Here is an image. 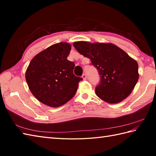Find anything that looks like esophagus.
<instances>
[{
	"label": "esophagus",
	"mask_w": 156,
	"mask_h": 156,
	"mask_svg": "<svg viewBox=\"0 0 156 156\" xmlns=\"http://www.w3.org/2000/svg\"><path fill=\"white\" fill-rule=\"evenodd\" d=\"M82 78H83V80H86V79H87V76H86L85 74H83L82 76Z\"/></svg>",
	"instance_id": "obj_1"
}]
</instances>
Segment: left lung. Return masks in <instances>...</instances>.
I'll return each mask as SVG.
<instances>
[{
  "instance_id": "1",
  "label": "left lung",
  "mask_w": 156,
  "mask_h": 156,
  "mask_svg": "<svg viewBox=\"0 0 156 156\" xmlns=\"http://www.w3.org/2000/svg\"><path fill=\"white\" fill-rule=\"evenodd\" d=\"M80 54L90 59L101 76L96 94L102 101L115 104L131 93L139 79L136 60L111 43L76 41L73 44Z\"/></svg>"
}]
</instances>
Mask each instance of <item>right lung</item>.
I'll return each instance as SVG.
<instances>
[{"label":"right lung","mask_w":156,"mask_h":156,"mask_svg":"<svg viewBox=\"0 0 156 156\" xmlns=\"http://www.w3.org/2000/svg\"><path fill=\"white\" fill-rule=\"evenodd\" d=\"M70 50L67 42L49 46L31 59L26 70L29 90L49 107H60L71 100L82 80L74 74V63L67 59Z\"/></svg>","instance_id":"right-lung-1"}]
</instances>
